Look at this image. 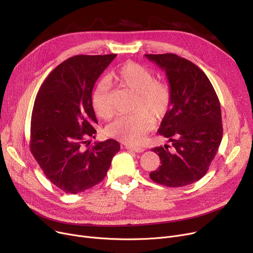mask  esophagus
Returning <instances> with one entry per match:
<instances>
[{
	"mask_svg": "<svg viewBox=\"0 0 253 253\" xmlns=\"http://www.w3.org/2000/svg\"><path fill=\"white\" fill-rule=\"evenodd\" d=\"M125 149L130 150V151H133L135 153H142L144 151V149L141 148V147H131V145H126Z\"/></svg>",
	"mask_w": 253,
	"mask_h": 253,
	"instance_id": "obj_1",
	"label": "esophagus"
}]
</instances>
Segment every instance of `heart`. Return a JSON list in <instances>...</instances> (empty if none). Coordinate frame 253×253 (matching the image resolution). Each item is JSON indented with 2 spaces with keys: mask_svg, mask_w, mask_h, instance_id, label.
I'll list each match as a JSON object with an SVG mask.
<instances>
[{
  "mask_svg": "<svg viewBox=\"0 0 253 253\" xmlns=\"http://www.w3.org/2000/svg\"><path fill=\"white\" fill-rule=\"evenodd\" d=\"M111 79L122 87L136 93L134 114L120 116L105 128L110 137L126 144H139L144 135L153 128L155 119L163 118L171 104L170 86L155 76L148 69L135 62H125L111 74ZM108 80H101L92 96V105L96 115L109 119L114 114V105Z\"/></svg>",
  "mask_w": 253,
  "mask_h": 253,
  "instance_id": "1",
  "label": "heart"
}]
</instances>
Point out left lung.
<instances>
[{
    "mask_svg": "<svg viewBox=\"0 0 253 253\" xmlns=\"http://www.w3.org/2000/svg\"><path fill=\"white\" fill-rule=\"evenodd\" d=\"M166 72L172 93L170 109L158 132L172 142L152 149L161 165L152 171L155 182L170 188L201 179L208 171L222 138L220 103L205 73L173 53L145 54Z\"/></svg>",
    "mask_w": 253,
    "mask_h": 253,
    "instance_id": "obj_1",
    "label": "left lung"
}]
</instances>
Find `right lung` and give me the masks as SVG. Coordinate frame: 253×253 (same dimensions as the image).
I'll list each match as a JSON object with an SVG mask.
<instances>
[{
	"mask_svg": "<svg viewBox=\"0 0 253 253\" xmlns=\"http://www.w3.org/2000/svg\"><path fill=\"white\" fill-rule=\"evenodd\" d=\"M76 55L53 70L40 88L32 113L30 149L47 178L66 194L100 182L120 151L115 139L89 145L97 124L92 89L116 57Z\"/></svg>",
	"mask_w": 253,
	"mask_h": 253,
	"instance_id": "add662e5",
	"label": "right lung"
}]
</instances>
